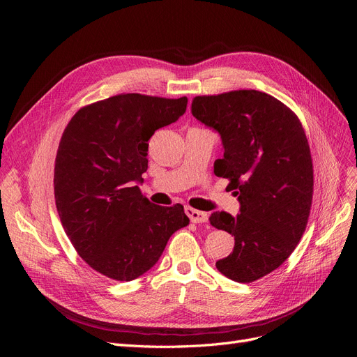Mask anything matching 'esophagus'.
Returning a JSON list of instances; mask_svg holds the SVG:
<instances>
[{"instance_id": "esophagus-1", "label": "esophagus", "mask_w": 357, "mask_h": 357, "mask_svg": "<svg viewBox=\"0 0 357 357\" xmlns=\"http://www.w3.org/2000/svg\"><path fill=\"white\" fill-rule=\"evenodd\" d=\"M185 213H186V215L190 217L191 222H195V224L205 222V221L208 220V215H207V214L202 213V211H198V210H195V208H191V207H186V208H185Z\"/></svg>"}]
</instances>
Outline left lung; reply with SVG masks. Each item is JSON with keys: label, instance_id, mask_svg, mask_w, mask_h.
<instances>
[{"label": "left lung", "instance_id": "1", "mask_svg": "<svg viewBox=\"0 0 357 357\" xmlns=\"http://www.w3.org/2000/svg\"><path fill=\"white\" fill-rule=\"evenodd\" d=\"M191 112L220 133L224 156L214 174L230 181L240 202L236 217H210L213 227L234 236L233 253L215 266L250 284L282 265L305 231L314 191L305 131L289 107L255 89L195 97Z\"/></svg>", "mask_w": 357, "mask_h": 357}]
</instances>
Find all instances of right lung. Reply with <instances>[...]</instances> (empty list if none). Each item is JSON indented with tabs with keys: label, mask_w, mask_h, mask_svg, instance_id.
Segmentation results:
<instances>
[{
	"label": "right lung",
	"mask_w": 357,
	"mask_h": 357,
	"mask_svg": "<svg viewBox=\"0 0 357 357\" xmlns=\"http://www.w3.org/2000/svg\"><path fill=\"white\" fill-rule=\"evenodd\" d=\"M188 98L120 93L77 111L54 160V201L75 250L101 275L133 280L162 256L190 218L181 204L160 207L140 191L149 139L175 123Z\"/></svg>",
	"instance_id": "right-lung-1"
}]
</instances>
